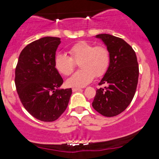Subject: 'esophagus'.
Here are the masks:
<instances>
[{
	"label": "esophagus",
	"mask_w": 159,
	"mask_h": 159,
	"mask_svg": "<svg viewBox=\"0 0 159 159\" xmlns=\"http://www.w3.org/2000/svg\"><path fill=\"white\" fill-rule=\"evenodd\" d=\"M80 90H81L80 88H73V89H72V91H73L74 92H75V91H80Z\"/></svg>",
	"instance_id": "esophagus-1"
}]
</instances>
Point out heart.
Here are the masks:
<instances>
[{"label":"heart","mask_w":159,"mask_h":159,"mask_svg":"<svg viewBox=\"0 0 159 159\" xmlns=\"http://www.w3.org/2000/svg\"><path fill=\"white\" fill-rule=\"evenodd\" d=\"M70 56L58 53L54 57L57 71L65 76L71 75L79 64L81 70L67 80L70 87H83L93 81L94 76L100 78L108 69L111 55L109 50L104 45L95 46L87 41H79L69 48Z\"/></svg>","instance_id":"1"}]
</instances>
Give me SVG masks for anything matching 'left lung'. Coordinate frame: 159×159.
Instances as JSON below:
<instances>
[{
  "label": "left lung",
  "instance_id": "obj_1",
  "mask_svg": "<svg viewBox=\"0 0 159 159\" xmlns=\"http://www.w3.org/2000/svg\"><path fill=\"white\" fill-rule=\"evenodd\" d=\"M96 37L104 41L109 50L111 61L108 69L96 91L92 106L101 115L113 117L127 108L137 89L139 68L137 57L126 41L108 34Z\"/></svg>",
  "mask_w": 159,
  "mask_h": 159
}]
</instances>
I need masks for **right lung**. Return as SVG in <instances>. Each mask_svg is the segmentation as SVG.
Segmentation results:
<instances>
[{"mask_svg": "<svg viewBox=\"0 0 159 159\" xmlns=\"http://www.w3.org/2000/svg\"><path fill=\"white\" fill-rule=\"evenodd\" d=\"M61 39L44 37L20 52L15 68V86L22 105L37 119L54 121L68 107L71 89H59L63 79L54 65Z\"/></svg>", "mask_w": 159, "mask_h": 159, "instance_id": "add662e5", "label": "right lung"}]
</instances>
